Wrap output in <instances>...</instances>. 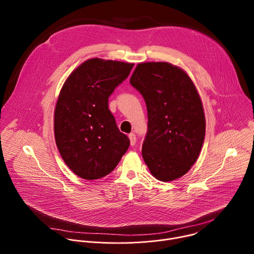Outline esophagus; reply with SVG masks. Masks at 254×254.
<instances>
[{
	"label": "esophagus",
	"instance_id": "1",
	"mask_svg": "<svg viewBox=\"0 0 254 254\" xmlns=\"http://www.w3.org/2000/svg\"><path fill=\"white\" fill-rule=\"evenodd\" d=\"M128 138H129V141H130V146H134L135 141H136L135 134H134V133H129V134H128Z\"/></svg>",
	"mask_w": 254,
	"mask_h": 254
}]
</instances>
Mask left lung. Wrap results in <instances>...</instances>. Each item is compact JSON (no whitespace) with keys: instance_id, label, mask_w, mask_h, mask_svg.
<instances>
[{"instance_id":"1","label":"left lung","mask_w":254,"mask_h":254,"mask_svg":"<svg viewBox=\"0 0 254 254\" xmlns=\"http://www.w3.org/2000/svg\"><path fill=\"white\" fill-rule=\"evenodd\" d=\"M129 82L147 104L144 163L163 182L181 178L197 161L205 138V115L195 84L169 62L138 63Z\"/></svg>"}]
</instances>
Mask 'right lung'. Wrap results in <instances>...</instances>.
I'll list each match as a JSON object with an SVG mask.
<instances>
[{"mask_svg":"<svg viewBox=\"0 0 254 254\" xmlns=\"http://www.w3.org/2000/svg\"><path fill=\"white\" fill-rule=\"evenodd\" d=\"M132 67L91 58L71 72L60 90L54 112L56 146L68 168L82 179L110 174L129 147L108 110V97Z\"/></svg>","mask_w":254,"mask_h":254,"instance_id":"right-lung-1","label":"right lung"}]
</instances>
